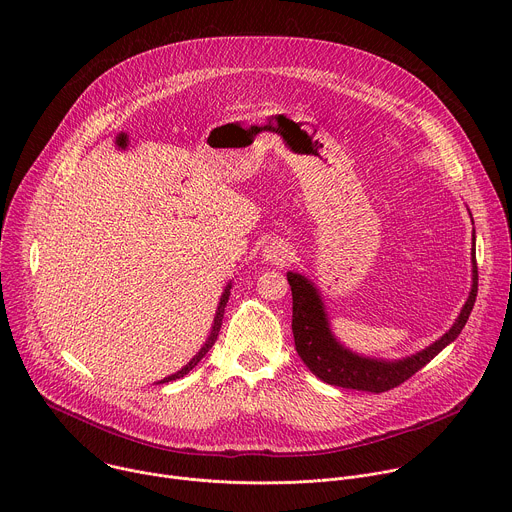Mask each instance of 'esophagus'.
Masks as SVG:
<instances>
[{"label":"esophagus","instance_id":"obj_1","mask_svg":"<svg viewBox=\"0 0 512 512\" xmlns=\"http://www.w3.org/2000/svg\"><path fill=\"white\" fill-rule=\"evenodd\" d=\"M291 257H294V251H291V247L283 241H273L263 249V259L271 265H281L283 267L291 261Z\"/></svg>","mask_w":512,"mask_h":512}]
</instances>
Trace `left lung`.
Returning a JSON list of instances; mask_svg holds the SVG:
<instances>
[{
	"mask_svg": "<svg viewBox=\"0 0 512 512\" xmlns=\"http://www.w3.org/2000/svg\"><path fill=\"white\" fill-rule=\"evenodd\" d=\"M287 281L291 287V300H294L291 330H294L296 350L306 367L328 385L369 393H385L413 377L433 356L440 354L450 342L458 338L476 302L478 267L476 253L472 249V291L458 320L440 340H435L425 350H419L417 354H411L403 360L367 358L344 348L330 330L328 314L324 310L320 291L314 287V283L308 281V277L291 271L287 273Z\"/></svg>",
	"mask_w": 512,
	"mask_h": 512,
	"instance_id": "1",
	"label": "left lung"
}]
</instances>
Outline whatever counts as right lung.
I'll return each instance as SVG.
<instances>
[{
	"instance_id": "1",
	"label": "right lung",
	"mask_w": 512,
	"mask_h": 512,
	"mask_svg": "<svg viewBox=\"0 0 512 512\" xmlns=\"http://www.w3.org/2000/svg\"><path fill=\"white\" fill-rule=\"evenodd\" d=\"M231 283L227 285V289H225V294L221 296V302H218V310H216V316H214V324H212V330H210V336L206 338V342H204V346L198 350V354L186 364V367L182 369V371H178V373H174L172 377H166L164 381H160V383H168V381H176V379H180V377H184V375H188L196 364L206 356V352L214 346V342H216V338H218V330H221V324H223V316H225V308H227V302H229V296H231Z\"/></svg>"
}]
</instances>
